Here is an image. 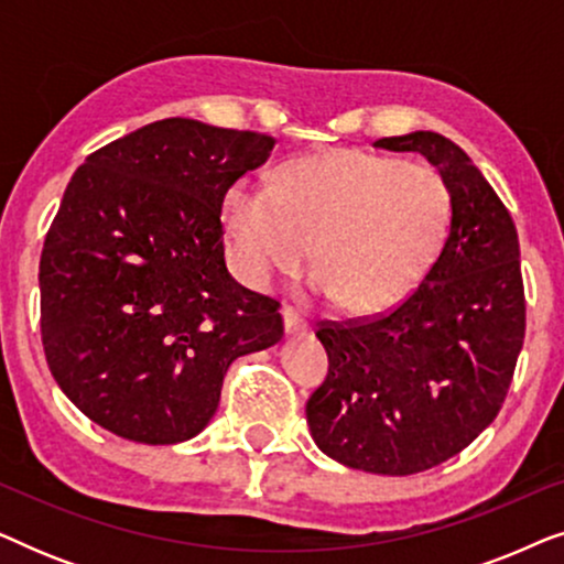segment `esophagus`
Listing matches in <instances>:
<instances>
[{
	"mask_svg": "<svg viewBox=\"0 0 564 564\" xmlns=\"http://www.w3.org/2000/svg\"><path fill=\"white\" fill-rule=\"evenodd\" d=\"M282 326L288 336H300L307 330V323L300 318V315L292 311V307H282Z\"/></svg>",
	"mask_w": 564,
	"mask_h": 564,
	"instance_id": "1",
	"label": "esophagus"
}]
</instances>
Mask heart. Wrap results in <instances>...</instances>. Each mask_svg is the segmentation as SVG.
<instances>
[{
	"label": "heart",
	"instance_id": "b5f03b06",
	"mask_svg": "<svg viewBox=\"0 0 564 564\" xmlns=\"http://www.w3.org/2000/svg\"><path fill=\"white\" fill-rule=\"evenodd\" d=\"M452 197L429 166L361 149L290 161L274 187L238 180L223 197L236 272L269 290L313 257L315 297L359 318L382 315L419 290L444 249Z\"/></svg>",
	"mask_w": 564,
	"mask_h": 564
}]
</instances>
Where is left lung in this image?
<instances>
[{
    "instance_id": "obj_1",
    "label": "left lung",
    "mask_w": 564,
    "mask_h": 564,
    "mask_svg": "<svg viewBox=\"0 0 564 564\" xmlns=\"http://www.w3.org/2000/svg\"><path fill=\"white\" fill-rule=\"evenodd\" d=\"M372 145L436 166L452 197L449 234L403 305L318 328L328 375L305 415L330 459L398 477L442 465L490 426L521 354L527 305L516 226L473 159L431 130Z\"/></svg>"
}]
</instances>
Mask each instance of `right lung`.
Instances as JSON below:
<instances>
[{"mask_svg": "<svg viewBox=\"0 0 564 564\" xmlns=\"http://www.w3.org/2000/svg\"><path fill=\"white\" fill-rule=\"evenodd\" d=\"M272 135L169 118L87 156L41 257L51 375L138 444H180L218 411L230 361L282 338L276 303L226 267L220 207Z\"/></svg>", "mask_w": 564, "mask_h": 564, "instance_id": "add662e5", "label": "right lung"}]
</instances>
